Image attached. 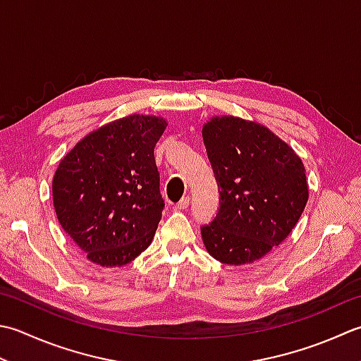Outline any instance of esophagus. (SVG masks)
I'll return each mask as SVG.
<instances>
[{"label":"esophagus","instance_id":"1","mask_svg":"<svg viewBox=\"0 0 361 361\" xmlns=\"http://www.w3.org/2000/svg\"><path fill=\"white\" fill-rule=\"evenodd\" d=\"M189 197H183V199L178 202V203H176V209H186L188 207H189Z\"/></svg>","mask_w":361,"mask_h":361}]
</instances>
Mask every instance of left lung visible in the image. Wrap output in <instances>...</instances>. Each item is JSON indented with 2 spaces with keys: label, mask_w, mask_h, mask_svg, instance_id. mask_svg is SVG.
<instances>
[{
  "label": "left lung",
  "mask_w": 361,
  "mask_h": 361,
  "mask_svg": "<svg viewBox=\"0 0 361 361\" xmlns=\"http://www.w3.org/2000/svg\"><path fill=\"white\" fill-rule=\"evenodd\" d=\"M221 186V208L202 227L204 249L224 264H250L280 245L308 202L300 157L267 126L216 116L202 128Z\"/></svg>",
  "instance_id": "1"
}]
</instances>
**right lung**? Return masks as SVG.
I'll list each match as a JSON object with an SVG mask.
<instances>
[{
	"label": "right lung",
	"instance_id": "obj_1",
	"mask_svg": "<svg viewBox=\"0 0 361 361\" xmlns=\"http://www.w3.org/2000/svg\"><path fill=\"white\" fill-rule=\"evenodd\" d=\"M166 126L157 116L118 118L61 159L53 176L56 216L92 263L128 264L152 244L164 208L154 145Z\"/></svg>",
	"mask_w": 361,
	"mask_h": 361
}]
</instances>
